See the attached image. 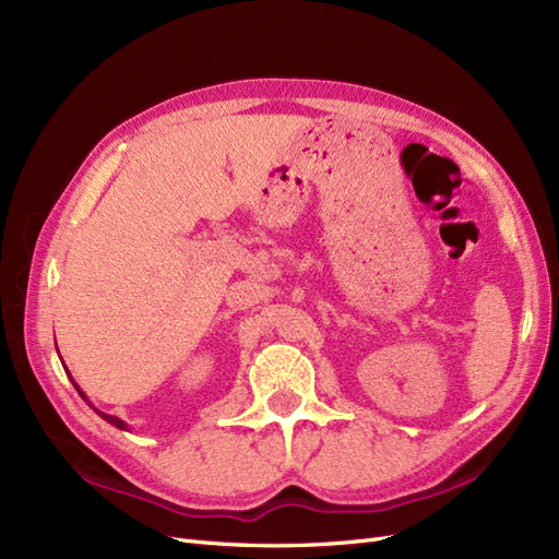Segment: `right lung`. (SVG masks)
<instances>
[{
	"label": "right lung",
	"mask_w": 559,
	"mask_h": 559,
	"mask_svg": "<svg viewBox=\"0 0 559 559\" xmlns=\"http://www.w3.org/2000/svg\"><path fill=\"white\" fill-rule=\"evenodd\" d=\"M73 384H75V382H73ZM75 389H78V384H75ZM78 394L87 401V396L82 394L80 389H78ZM87 403H90V401H87ZM90 405H92V403H90ZM92 407H94V405H92ZM94 409H96V407H94ZM96 412H98V409H96ZM98 417H103V419H106L108 424H112V426H117V428H121V430H127V424H123V421H121V419H117V417H112V415H106V412H98Z\"/></svg>",
	"instance_id": "right-lung-1"
}]
</instances>
